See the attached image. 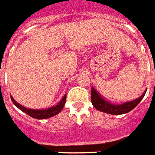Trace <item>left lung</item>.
I'll list each match as a JSON object with an SVG mask.
<instances>
[{"label":"left lung","mask_w":155,"mask_h":155,"mask_svg":"<svg viewBox=\"0 0 155 155\" xmlns=\"http://www.w3.org/2000/svg\"><path fill=\"white\" fill-rule=\"evenodd\" d=\"M145 92L143 93L142 95L137 98L135 100L124 103L122 104H113L110 102H108L106 99H104V97L101 96L100 94L97 92L96 90L92 87L91 90V101L93 104V107H95L97 110L101 111L103 113L109 114L113 115H120L124 114H127L128 112L133 110L134 107L140 103V101L142 100L143 97H144Z\"/></svg>","instance_id":"1"}]
</instances>
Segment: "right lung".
<instances>
[{
    "label": "right lung",
    "instance_id": "1",
    "mask_svg": "<svg viewBox=\"0 0 155 155\" xmlns=\"http://www.w3.org/2000/svg\"><path fill=\"white\" fill-rule=\"evenodd\" d=\"M66 97H67V94H65L63 96L62 100L60 101L56 106L49 107V108H47V109H41L40 110V109H30V108H27V107H23L22 105H21V104H18L17 102L14 100V98L11 96L12 101L13 104H15V106H16L20 110L26 113L29 116L34 118H37V119H45V118H51V117H53L55 115L59 114L62 110V108H63L64 105H65Z\"/></svg>",
    "mask_w": 155,
    "mask_h": 155
}]
</instances>
